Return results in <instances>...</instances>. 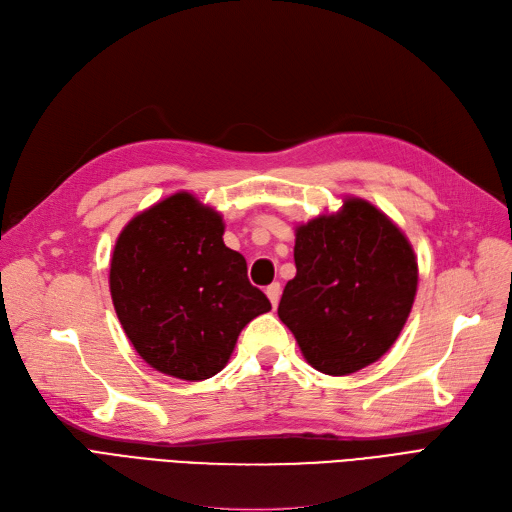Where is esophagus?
<instances>
[{
    "label": "esophagus",
    "instance_id": "obj_1",
    "mask_svg": "<svg viewBox=\"0 0 512 512\" xmlns=\"http://www.w3.org/2000/svg\"><path fill=\"white\" fill-rule=\"evenodd\" d=\"M280 291H282V287H280V282H272V285L266 289V295H268V299L272 301V306L276 308L278 306V299H280Z\"/></svg>",
    "mask_w": 512,
    "mask_h": 512
}]
</instances>
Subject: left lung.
<instances>
[{
    "mask_svg": "<svg viewBox=\"0 0 512 512\" xmlns=\"http://www.w3.org/2000/svg\"><path fill=\"white\" fill-rule=\"evenodd\" d=\"M295 268L278 304L306 361L325 375L373 365L399 339L418 293V257L382 208L346 196L295 225Z\"/></svg>",
    "mask_w": 512,
    "mask_h": 512,
    "instance_id": "obj_1",
    "label": "left lung"
}]
</instances>
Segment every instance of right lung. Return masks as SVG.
Returning a JSON list of instances; mask_svg holds the SVG:
<instances>
[{
    "label": "right lung",
    "mask_w": 512,
    "mask_h": 512,
    "mask_svg": "<svg viewBox=\"0 0 512 512\" xmlns=\"http://www.w3.org/2000/svg\"><path fill=\"white\" fill-rule=\"evenodd\" d=\"M223 232L217 208L175 192L132 217L113 246L109 291L120 325L149 367L177 380L219 373L240 331L272 310Z\"/></svg>",
    "instance_id": "right-lung-1"
}]
</instances>
